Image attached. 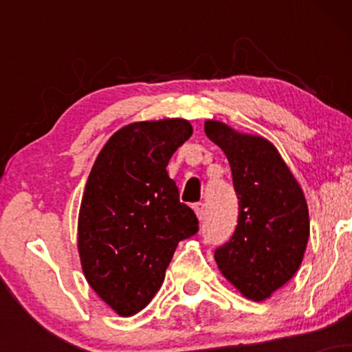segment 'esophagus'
<instances>
[{"label":"esophagus","mask_w":352,"mask_h":352,"mask_svg":"<svg viewBox=\"0 0 352 352\" xmlns=\"http://www.w3.org/2000/svg\"><path fill=\"white\" fill-rule=\"evenodd\" d=\"M193 210H195L197 217H199V220H204L205 218V205L201 204V201H199V204L193 205Z\"/></svg>","instance_id":"34e87169"}]
</instances>
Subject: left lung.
I'll list each match as a JSON object with an SVG mask.
<instances>
[{"instance_id": "8db88e82", "label": "left lung", "mask_w": 352, "mask_h": 352, "mask_svg": "<svg viewBox=\"0 0 352 352\" xmlns=\"http://www.w3.org/2000/svg\"><path fill=\"white\" fill-rule=\"evenodd\" d=\"M205 134L227 155L238 197V225L215 250L221 274L253 301L270 298L300 268L309 238L305 193L280 152L260 135L218 120Z\"/></svg>"}]
</instances>
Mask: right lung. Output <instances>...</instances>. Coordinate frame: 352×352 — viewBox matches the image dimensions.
Listing matches in <instances>:
<instances>
[{"label": "right lung", "mask_w": 352, "mask_h": 352, "mask_svg": "<svg viewBox=\"0 0 352 352\" xmlns=\"http://www.w3.org/2000/svg\"><path fill=\"white\" fill-rule=\"evenodd\" d=\"M192 132L185 119L129 124L107 140L89 173L78 221L80 265L91 288L120 316L151 302L179 241L199 232L167 173Z\"/></svg>", "instance_id": "add662e5"}]
</instances>
